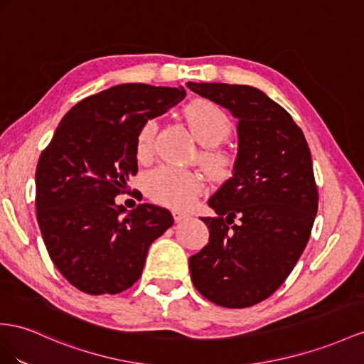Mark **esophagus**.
<instances>
[{"label": "esophagus", "instance_id": "esophagus-1", "mask_svg": "<svg viewBox=\"0 0 364 364\" xmlns=\"http://www.w3.org/2000/svg\"><path fill=\"white\" fill-rule=\"evenodd\" d=\"M172 215H173L175 223H178V221H181V220H184L186 217H188V215H186L184 212H181V210H176V209L172 212Z\"/></svg>", "mask_w": 364, "mask_h": 364}]
</instances>
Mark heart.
<instances>
[{"label": "heart", "instance_id": "1", "mask_svg": "<svg viewBox=\"0 0 364 364\" xmlns=\"http://www.w3.org/2000/svg\"><path fill=\"white\" fill-rule=\"evenodd\" d=\"M186 119L193 136L208 151L201 154V161L213 172H220L228 166V156L212 146L226 139L232 130V121L215 102L209 100H195L186 106ZM158 130L155 118L147 119L136 138V155L146 160L154 151V141ZM143 189L149 198L155 203L167 204L173 208H188L201 192V180L198 175L172 166H158L143 176Z\"/></svg>", "mask_w": 364, "mask_h": 364}]
</instances>
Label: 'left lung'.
<instances>
[{"mask_svg": "<svg viewBox=\"0 0 364 364\" xmlns=\"http://www.w3.org/2000/svg\"><path fill=\"white\" fill-rule=\"evenodd\" d=\"M238 118L234 173L203 217L209 243L189 258L197 291L241 309L271 296L292 272L318 210L312 156L303 130L266 93L225 82H188Z\"/></svg>", "mask_w": 364, "mask_h": 364, "instance_id": "1", "label": "left lung"}]
</instances>
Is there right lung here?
<instances>
[{"instance_id":"obj_1","label":"right lung","mask_w":364,"mask_h":364,"mask_svg":"<svg viewBox=\"0 0 364 364\" xmlns=\"http://www.w3.org/2000/svg\"><path fill=\"white\" fill-rule=\"evenodd\" d=\"M186 97L184 87L119 85L81 100L58 124L36 164V220L46 249L68 282L115 295L141 277L147 250L172 213L139 204L121 217L115 197L136 175V138L147 119Z\"/></svg>"}]
</instances>
